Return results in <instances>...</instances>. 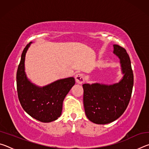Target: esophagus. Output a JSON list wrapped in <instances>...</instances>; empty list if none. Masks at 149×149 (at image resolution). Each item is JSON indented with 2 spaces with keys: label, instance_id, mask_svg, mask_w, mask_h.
Wrapping results in <instances>:
<instances>
[{
  "label": "esophagus",
  "instance_id": "obj_1",
  "mask_svg": "<svg viewBox=\"0 0 149 149\" xmlns=\"http://www.w3.org/2000/svg\"><path fill=\"white\" fill-rule=\"evenodd\" d=\"M75 81L78 84H81L84 82V75L83 74H77L75 75Z\"/></svg>",
  "mask_w": 149,
  "mask_h": 149
}]
</instances>
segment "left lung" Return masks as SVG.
I'll return each mask as SVG.
<instances>
[{"instance_id":"8db88e82","label":"left lung","mask_w":149,"mask_h":149,"mask_svg":"<svg viewBox=\"0 0 149 149\" xmlns=\"http://www.w3.org/2000/svg\"><path fill=\"white\" fill-rule=\"evenodd\" d=\"M113 47V53L120 60L122 79L112 85H83L85 114L97 124H107L120 118L127 108L132 93L133 74L129 55L124 48L118 45Z\"/></svg>"}]
</instances>
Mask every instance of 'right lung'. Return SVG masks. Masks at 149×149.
I'll return each mask as SVG.
<instances>
[{
  "label": "right lung",
  "mask_w": 149,
  "mask_h": 149,
  "mask_svg": "<svg viewBox=\"0 0 149 149\" xmlns=\"http://www.w3.org/2000/svg\"><path fill=\"white\" fill-rule=\"evenodd\" d=\"M31 42L24 49L17 68V96L23 109L29 116L41 122H51L61 116L63 101L75 84V79L70 77L59 79L44 87L32 84L25 72V57Z\"/></svg>",
  "instance_id": "add662e5"
}]
</instances>
